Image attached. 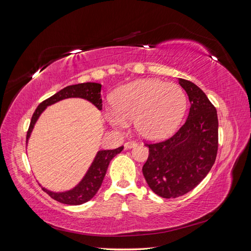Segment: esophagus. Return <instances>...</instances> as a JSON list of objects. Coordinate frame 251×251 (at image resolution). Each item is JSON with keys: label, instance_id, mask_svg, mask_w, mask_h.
Masks as SVG:
<instances>
[{"label": "esophagus", "instance_id": "1", "mask_svg": "<svg viewBox=\"0 0 251 251\" xmlns=\"http://www.w3.org/2000/svg\"><path fill=\"white\" fill-rule=\"evenodd\" d=\"M136 146H137V143H136L135 141H127L125 143L126 149H132V148H135Z\"/></svg>", "mask_w": 251, "mask_h": 251}]
</instances>
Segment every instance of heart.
Instances as JSON below:
<instances>
[{"mask_svg": "<svg viewBox=\"0 0 251 251\" xmlns=\"http://www.w3.org/2000/svg\"><path fill=\"white\" fill-rule=\"evenodd\" d=\"M186 107V95L177 83L139 79L118 90L115 103L105 114L112 126L118 128L135 120L136 131L142 138L159 141L177 131Z\"/></svg>", "mask_w": 251, "mask_h": 251, "instance_id": "1", "label": "heart"}]
</instances>
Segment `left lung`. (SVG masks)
I'll return each mask as SVG.
<instances>
[{"instance_id": "obj_1", "label": "left lung", "mask_w": 251, "mask_h": 251, "mask_svg": "<svg viewBox=\"0 0 251 251\" xmlns=\"http://www.w3.org/2000/svg\"><path fill=\"white\" fill-rule=\"evenodd\" d=\"M191 108L185 124L171 138L146 143L149 158L142 174L150 188L165 199L191 192L206 177L218 153V115L207 96L194 82L179 78Z\"/></svg>"}]
</instances>
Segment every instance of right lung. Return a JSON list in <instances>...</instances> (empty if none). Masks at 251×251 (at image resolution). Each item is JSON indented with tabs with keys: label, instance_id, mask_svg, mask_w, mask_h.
<instances>
[{
	"label": "right lung",
	"instance_id": "right-lung-1",
	"mask_svg": "<svg viewBox=\"0 0 251 251\" xmlns=\"http://www.w3.org/2000/svg\"><path fill=\"white\" fill-rule=\"evenodd\" d=\"M100 90L101 85L96 82H83L78 83V85H72L64 88L63 90L58 91L57 93L52 95L51 97L47 98L39 104L36 108L35 112L33 113L31 121H30V126L26 136V142L28 141L30 134H31L33 126L36 123L37 118L40 117L42 112L46 109L48 105H51L59 100H66V98L70 97H80L83 100H87L92 102L98 110L102 109V100L100 96ZM124 150V147H119L115 150H103L100 151L97 153L94 161L91 164L90 169L88 170L85 177L74 188L70 189L68 192L64 193H53L48 191V189L42 187L44 192H46L52 199L56 200L63 204L68 205H80L82 203H86L87 201L91 200L98 192V189L101 186L103 178L107 173L108 166L110 161L119 154L121 151Z\"/></svg>",
	"mask_w": 251,
	"mask_h": 251
}]
</instances>
